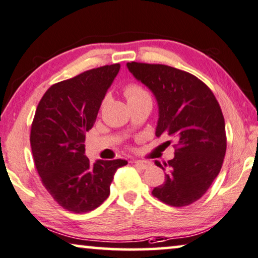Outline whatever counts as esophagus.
Segmentation results:
<instances>
[{
  "label": "esophagus",
  "mask_w": 258,
  "mask_h": 258,
  "mask_svg": "<svg viewBox=\"0 0 258 258\" xmlns=\"http://www.w3.org/2000/svg\"><path fill=\"white\" fill-rule=\"evenodd\" d=\"M133 163L136 164L138 168L141 169V170H146V169H148L152 166L151 162H148V161H142V160H137V161H134Z\"/></svg>",
  "instance_id": "1"
}]
</instances>
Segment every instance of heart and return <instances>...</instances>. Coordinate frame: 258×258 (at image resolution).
Listing matches in <instances>:
<instances>
[{
    "label": "heart",
    "mask_w": 258,
    "mask_h": 258,
    "mask_svg": "<svg viewBox=\"0 0 258 258\" xmlns=\"http://www.w3.org/2000/svg\"><path fill=\"white\" fill-rule=\"evenodd\" d=\"M124 94L128 102L136 101V99L144 98V97H149L148 92L146 91L144 88L138 86V84H128V86L125 88Z\"/></svg>",
    "instance_id": "heart-1"
}]
</instances>
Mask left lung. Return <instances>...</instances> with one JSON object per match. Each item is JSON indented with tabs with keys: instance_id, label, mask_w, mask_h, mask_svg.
Masks as SVG:
<instances>
[{
	"instance_id": "8db88e82",
	"label": "left lung",
	"mask_w": 258,
	"mask_h": 258,
	"mask_svg": "<svg viewBox=\"0 0 258 258\" xmlns=\"http://www.w3.org/2000/svg\"><path fill=\"white\" fill-rule=\"evenodd\" d=\"M134 78L148 87L159 105L156 137L175 138V156L156 166L167 170L152 194L174 207L202 198L217 177L227 147L225 119L209 87L190 73L166 64L127 62Z\"/></svg>"
}]
</instances>
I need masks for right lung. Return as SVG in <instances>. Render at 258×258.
I'll use <instances>...</instances> for the list:
<instances>
[{
	"label": "right lung",
	"instance_id": "add662e5",
	"mask_svg": "<svg viewBox=\"0 0 258 258\" xmlns=\"http://www.w3.org/2000/svg\"><path fill=\"white\" fill-rule=\"evenodd\" d=\"M120 64L90 69L53 84L40 99L31 126L34 164L46 190L64 210L87 213L109 197L110 185L125 160L84 155L86 133L94 126Z\"/></svg>",
	"mask_w": 258,
	"mask_h": 258
}]
</instances>
